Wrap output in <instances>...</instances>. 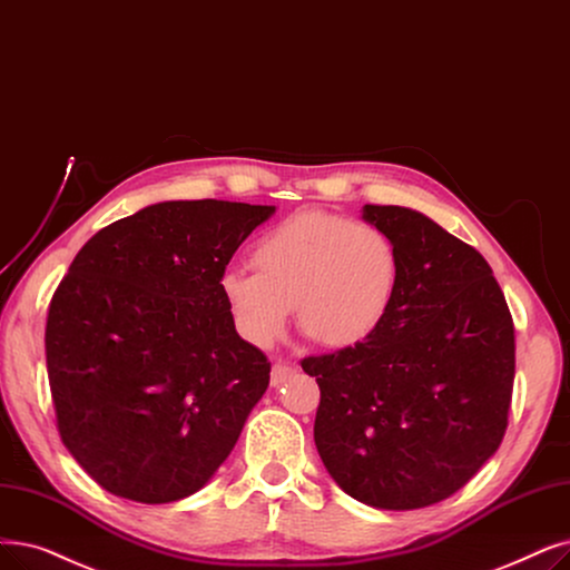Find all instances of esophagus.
<instances>
[{
	"instance_id": "esophagus-1",
	"label": "esophagus",
	"mask_w": 570,
	"mask_h": 570,
	"mask_svg": "<svg viewBox=\"0 0 570 570\" xmlns=\"http://www.w3.org/2000/svg\"><path fill=\"white\" fill-rule=\"evenodd\" d=\"M293 373H295V365L284 363V361H277L275 365H272V386L284 384L286 377H291Z\"/></svg>"
}]
</instances>
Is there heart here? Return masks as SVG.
Wrapping results in <instances>:
<instances>
[{
    "label": "heart",
    "mask_w": 570,
    "mask_h": 570,
    "mask_svg": "<svg viewBox=\"0 0 570 570\" xmlns=\"http://www.w3.org/2000/svg\"><path fill=\"white\" fill-rule=\"evenodd\" d=\"M256 272L230 267L220 293L239 335L269 346L295 305L301 331L324 346H354L386 321L401 282L393 237L367 220L303 209L263 233Z\"/></svg>",
    "instance_id": "heart-1"
}]
</instances>
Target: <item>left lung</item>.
Here are the masks:
<instances>
[{"label":"left lung","instance_id":"8db88e82","mask_svg":"<svg viewBox=\"0 0 570 570\" xmlns=\"http://www.w3.org/2000/svg\"><path fill=\"white\" fill-rule=\"evenodd\" d=\"M401 256L384 324L301 361L321 401L314 442L352 499L416 510L450 499L499 450L514 382L505 295L473 246L407 207L365 205Z\"/></svg>","mask_w":570,"mask_h":570}]
</instances>
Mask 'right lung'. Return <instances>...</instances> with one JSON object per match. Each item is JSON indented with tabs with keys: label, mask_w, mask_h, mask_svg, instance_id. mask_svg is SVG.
I'll use <instances>...</instances> for the list:
<instances>
[{
	"label": "right lung",
	"mask_w": 570,
	"mask_h": 570,
	"mask_svg": "<svg viewBox=\"0 0 570 570\" xmlns=\"http://www.w3.org/2000/svg\"><path fill=\"white\" fill-rule=\"evenodd\" d=\"M275 207L175 200L95 233L46 318L62 444L114 497L171 503L228 459L269 384L220 293L237 246Z\"/></svg>",
	"instance_id": "1"
}]
</instances>
